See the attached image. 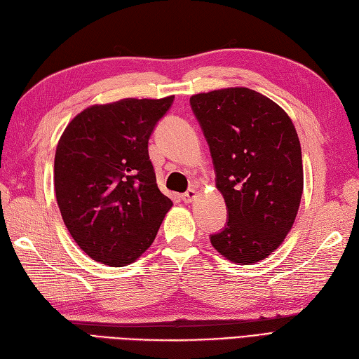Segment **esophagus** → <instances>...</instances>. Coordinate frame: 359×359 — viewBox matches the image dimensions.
<instances>
[{
    "label": "esophagus",
    "mask_w": 359,
    "mask_h": 359,
    "mask_svg": "<svg viewBox=\"0 0 359 359\" xmlns=\"http://www.w3.org/2000/svg\"><path fill=\"white\" fill-rule=\"evenodd\" d=\"M195 196H196V190H194V189H189L187 192H184V194L181 195L182 201H184V203H192Z\"/></svg>",
    "instance_id": "1"
}]
</instances>
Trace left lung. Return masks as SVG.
I'll list each match as a JSON object with an SVG mask.
<instances>
[{
  "label": "left lung",
  "instance_id": "obj_1",
  "mask_svg": "<svg viewBox=\"0 0 359 359\" xmlns=\"http://www.w3.org/2000/svg\"><path fill=\"white\" fill-rule=\"evenodd\" d=\"M190 107L209 144L227 222L210 243L222 257L252 264L292 229L302 195V158L289 115L252 89L198 93Z\"/></svg>",
  "mask_w": 359,
  "mask_h": 359
}]
</instances>
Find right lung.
Instances as JSON below:
<instances>
[{"instance_id":"1","label":"right lung","mask_w":359,"mask_h":359,"mask_svg":"<svg viewBox=\"0 0 359 359\" xmlns=\"http://www.w3.org/2000/svg\"><path fill=\"white\" fill-rule=\"evenodd\" d=\"M173 98L87 107L61 135L53 167L58 207L72 238L95 261L130 264L152 245L172 207L158 189L149 140Z\"/></svg>"}]
</instances>
